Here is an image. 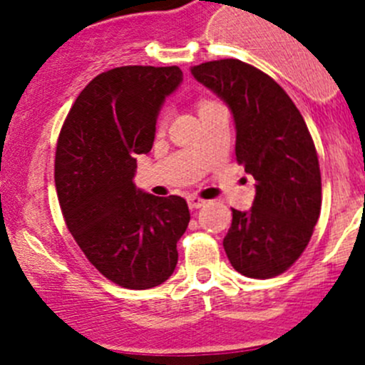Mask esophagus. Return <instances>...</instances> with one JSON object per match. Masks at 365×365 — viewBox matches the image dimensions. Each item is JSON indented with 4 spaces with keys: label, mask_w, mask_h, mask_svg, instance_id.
<instances>
[{
    "label": "esophagus",
    "mask_w": 365,
    "mask_h": 365,
    "mask_svg": "<svg viewBox=\"0 0 365 365\" xmlns=\"http://www.w3.org/2000/svg\"><path fill=\"white\" fill-rule=\"evenodd\" d=\"M187 203H189V208L197 210V208H201V206H203L206 201L201 200V197H197V196H189V197H187Z\"/></svg>",
    "instance_id": "obj_1"
}]
</instances>
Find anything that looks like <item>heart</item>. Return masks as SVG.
<instances>
[{"instance_id":"b5f03b06","label":"heart","mask_w":365,"mask_h":365,"mask_svg":"<svg viewBox=\"0 0 365 365\" xmlns=\"http://www.w3.org/2000/svg\"><path fill=\"white\" fill-rule=\"evenodd\" d=\"M205 104H208V102H201V104H200V108H201V106H205Z\"/></svg>"}]
</instances>
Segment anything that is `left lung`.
<instances>
[{"label": "left lung", "mask_w": 365, "mask_h": 365, "mask_svg": "<svg viewBox=\"0 0 365 365\" xmlns=\"http://www.w3.org/2000/svg\"><path fill=\"white\" fill-rule=\"evenodd\" d=\"M190 72L230 108L237 160L256 180L252 208H233L224 251L245 277H275L307 247L322 210L318 153L307 125L288 93L252 65L206 61Z\"/></svg>", "instance_id": "obj_1"}]
</instances>
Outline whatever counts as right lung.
Returning a JSON list of instances; mask_svg holds the SVG:
<instances>
[{"label":"right lung","mask_w":365,"mask_h":365,"mask_svg":"<svg viewBox=\"0 0 365 365\" xmlns=\"http://www.w3.org/2000/svg\"><path fill=\"white\" fill-rule=\"evenodd\" d=\"M178 67H118L90 81L60 132L54 182L65 222L90 263L128 289L155 288L178 263L187 201L134 185L135 157L148 153Z\"/></svg>","instance_id":"obj_1"}]
</instances>
